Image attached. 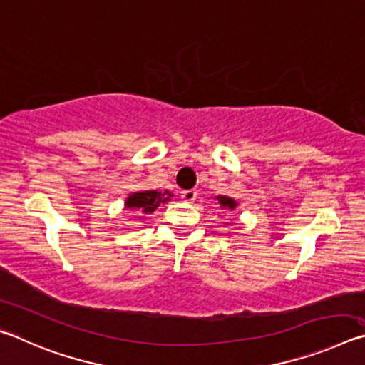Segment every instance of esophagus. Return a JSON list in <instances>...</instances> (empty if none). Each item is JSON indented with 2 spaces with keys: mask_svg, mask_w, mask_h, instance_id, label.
<instances>
[{
  "mask_svg": "<svg viewBox=\"0 0 365 365\" xmlns=\"http://www.w3.org/2000/svg\"><path fill=\"white\" fill-rule=\"evenodd\" d=\"M196 196H197V191L196 190H185V191H182V197H183L185 202H193L196 200Z\"/></svg>",
  "mask_w": 365,
  "mask_h": 365,
  "instance_id": "1",
  "label": "esophagus"
}]
</instances>
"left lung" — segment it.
Instances as JSON below:
<instances>
[{"instance_id": "1", "label": "left lung", "mask_w": 365, "mask_h": 365, "mask_svg": "<svg viewBox=\"0 0 365 365\" xmlns=\"http://www.w3.org/2000/svg\"><path fill=\"white\" fill-rule=\"evenodd\" d=\"M217 200H219L222 207H230V209L237 207V202H235V201L232 200V197H228V196H219Z\"/></svg>"}]
</instances>
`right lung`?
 <instances>
[{"label":"right lung","instance_id":"right-lung-1","mask_svg":"<svg viewBox=\"0 0 365 365\" xmlns=\"http://www.w3.org/2000/svg\"><path fill=\"white\" fill-rule=\"evenodd\" d=\"M165 201H169V197H165L160 191L148 190V191H140V193H133L128 196L125 206L130 209H138V211H141L143 214H150L160 205V202H165Z\"/></svg>","mask_w":365,"mask_h":365}]
</instances>
